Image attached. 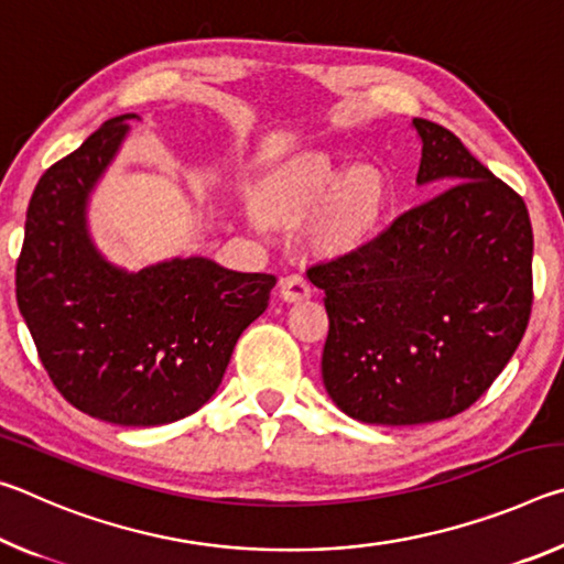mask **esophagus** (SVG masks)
<instances>
[{"mask_svg": "<svg viewBox=\"0 0 564 564\" xmlns=\"http://www.w3.org/2000/svg\"><path fill=\"white\" fill-rule=\"evenodd\" d=\"M311 293H313V285L301 273H289V275H283V279H281L283 301H289V303L303 301V299H308Z\"/></svg>", "mask_w": 564, "mask_h": 564, "instance_id": "34e87169", "label": "esophagus"}]
</instances>
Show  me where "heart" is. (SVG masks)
I'll use <instances>...</instances> for the list:
<instances>
[{
  "label": "heart",
  "mask_w": 564,
  "mask_h": 564,
  "mask_svg": "<svg viewBox=\"0 0 564 564\" xmlns=\"http://www.w3.org/2000/svg\"><path fill=\"white\" fill-rule=\"evenodd\" d=\"M328 197L332 202L321 218L323 231L336 241H352L378 218L383 186L373 171L358 169L343 178V171L328 156L308 154L285 166L265 188V204L273 214L285 218H303L318 212Z\"/></svg>",
  "instance_id": "heart-1"
}]
</instances>
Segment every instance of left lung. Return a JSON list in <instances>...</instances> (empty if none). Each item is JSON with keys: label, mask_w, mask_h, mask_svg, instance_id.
<instances>
[{"label": "left lung", "mask_w": 564, "mask_h": 564, "mask_svg": "<svg viewBox=\"0 0 564 564\" xmlns=\"http://www.w3.org/2000/svg\"><path fill=\"white\" fill-rule=\"evenodd\" d=\"M417 184L443 186L352 251L313 263L328 338L321 373L343 413L420 425L470 408L532 311V226L518 191L453 131L415 119Z\"/></svg>", "instance_id": "left-lung-1"}]
</instances>
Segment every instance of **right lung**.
Masks as SVG:
<instances>
[{"instance_id": "obj_1", "label": "right lung", "mask_w": 564, "mask_h": 564, "mask_svg": "<svg viewBox=\"0 0 564 564\" xmlns=\"http://www.w3.org/2000/svg\"><path fill=\"white\" fill-rule=\"evenodd\" d=\"M113 117L44 171L26 208L17 303L66 403L107 423L149 427L196 413L221 386L241 333L261 316L271 273L174 259L139 273L94 251L84 206L117 154Z\"/></svg>"}]
</instances>
